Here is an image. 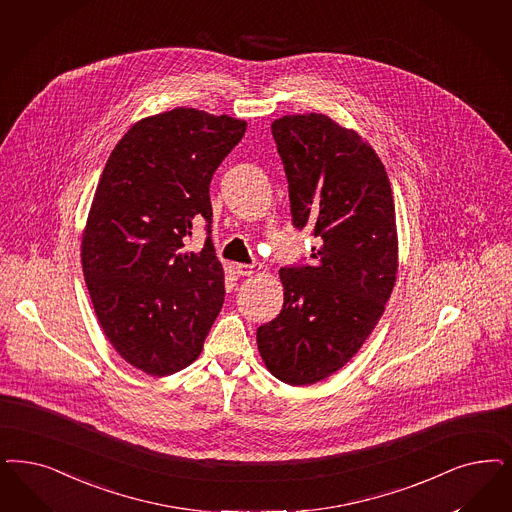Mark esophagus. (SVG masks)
I'll return each mask as SVG.
<instances>
[{
  "instance_id": "34e87169",
  "label": "esophagus",
  "mask_w": 512,
  "mask_h": 512,
  "mask_svg": "<svg viewBox=\"0 0 512 512\" xmlns=\"http://www.w3.org/2000/svg\"><path fill=\"white\" fill-rule=\"evenodd\" d=\"M259 268H261V266L255 265V263H253V265L238 263V265H236V274H238V276H251V274H255Z\"/></svg>"
}]
</instances>
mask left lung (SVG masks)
Masks as SVG:
<instances>
[{
  "instance_id": "obj_1",
  "label": "left lung",
  "mask_w": 512,
  "mask_h": 512,
  "mask_svg": "<svg viewBox=\"0 0 512 512\" xmlns=\"http://www.w3.org/2000/svg\"><path fill=\"white\" fill-rule=\"evenodd\" d=\"M272 136L295 229L312 230V265L283 266V308L257 329L266 369L308 386L342 369L384 314L397 274L386 168L357 132L321 113L285 115Z\"/></svg>"
}]
</instances>
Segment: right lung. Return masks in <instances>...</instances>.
I'll list each match as a JSON object with an SVG mask.
<instances>
[{
    "mask_svg": "<svg viewBox=\"0 0 512 512\" xmlns=\"http://www.w3.org/2000/svg\"><path fill=\"white\" fill-rule=\"evenodd\" d=\"M246 126L193 107L141 119L96 187L81 242L85 282L111 346L151 376L189 367L221 312L210 183ZM200 218L209 238L194 254L184 242Z\"/></svg>",
    "mask_w": 512,
    "mask_h": 512,
    "instance_id": "1",
    "label": "right lung"
}]
</instances>
